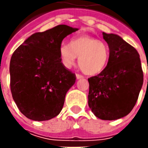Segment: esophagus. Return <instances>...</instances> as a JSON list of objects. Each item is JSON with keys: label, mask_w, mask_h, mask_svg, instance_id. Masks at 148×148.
I'll return each instance as SVG.
<instances>
[{"label": "esophagus", "mask_w": 148, "mask_h": 148, "mask_svg": "<svg viewBox=\"0 0 148 148\" xmlns=\"http://www.w3.org/2000/svg\"><path fill=\"white\" fill-rule=\"evenodd\" d=\"M76 77H77V79H82V78H84V77L82 74H77Z\"/></svg>", "instance_id": "obj_1"}]
</instances>
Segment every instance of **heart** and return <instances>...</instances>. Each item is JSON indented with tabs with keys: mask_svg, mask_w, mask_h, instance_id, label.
I'll list each match as a JSON object with an SVG mask.
<instances>
[{
	"mask_svg": "<svg viewBox=\"0 0 148 148\" xmlns=\"http://www.w3.org/2000/svg\"><path fill=\"white\" fill-rule=\"evenodd\" d=\"M59 56L62 64L68 68L75 64L78 58L80 69L86 75L94 76L105 69L110 58V48L98 38L80 35L72 38L68 44H62Z\"/></svg>",
	"mask_w": 148,
	"mask_h": 148,
	"instance_id": "heart-1",
	"label": "heart"
}]
</instances>
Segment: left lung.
<instances>
[{
	"mask_svg": "<svg viewBox=\"0 0 148 148\" xmlns=\"http://www.w3.org/2000/svg\"><path fill=\"white\" fill-rule=\"evenodd\" d=\"M110 48L105 69L90 77L88 105L95 116L115 120L128 114L138 100L143 83L139 54L132 45L114 34L103 32Z\"/></svg>",
	"mask_w": 148,
	"mask_h": 148,
	"instance_id": "8db88e82",
	"label": "left lung"
}]
</instances>
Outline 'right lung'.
I'll list each match as a JSON object with an SVG mask.
<instances>
[{"label":"right lung","instance_id":"right-lung-1","mask_svg":"<svg viewBox=\"0 0 148 148\" xmlns=\"http://www.w3.org/2000/svg\"><path fill=\"white\" fill-rule=\"evenodd\" d=\"M77 29L59 25L32 34L12 54L10 90L20 111L35 121L59 114L76 75L62 62L59 48L63 38Z\"/></svg>","mask_w":148,"mask_h":148}]
</instances>
